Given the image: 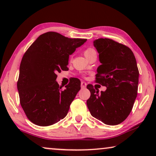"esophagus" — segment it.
<instances>
[{"label": "esophagus", "mask_w": 156, "mask_h": 156, "mask_svg": "<svg viewBox=\"0 0 156 156\" xmlns=\"http://www.w3.org/2000/svg\"><path fill=\"white\" fill-rule=\"evenodd\" d=\"M86 87H87V83L86 82H81V87H82V89H84Z\"/></svg>", "instance_id": "34e87169"}]
</instances>
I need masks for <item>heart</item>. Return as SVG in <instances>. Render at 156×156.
I'll use <instances>...</instances> for the list:
<instances>
[{
  "label": "heart",
  "instance_id": "obj_1",
  "mask_svg": "<svg viewBox=\"0 0 156 156\" xmlns=\"http://www.w3.org/2000/svg\"><path fill=\"white\" fill-rule=\"evenodd\" d=\"M94 53H97V52H96V50H94V49H93V48H89L84 50V55L86 57H88L89 55H92V54H94Z\"/></svg>",
  "mask_w": 156,
  "mask_h": 156
}]
</instances>
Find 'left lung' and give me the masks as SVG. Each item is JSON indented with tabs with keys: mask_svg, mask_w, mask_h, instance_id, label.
<instances>
[{
	"mask_svg": "<svg viewBox=\"0 0 156 156\" xmlns=\"http://www.w3.org/2000/svg\"><path fill=\"white\" fill-rule=\"evenodd\" d=\"M94 46L101 64L95 82L106 90L99 93L93 85H87L91 92L87 107L91 116L105 124H119L131 113L137 97L139 72L135 56L127 46L108 38L95 40Z\"/></svg>",
	"mask_w": 156,
	"mask_h": 156,
	"instance_id": "left-lung-1",
	"label": "left lung"
}]
</instances>
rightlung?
I'll use <instances>...</instances> for the list:
<instances>
[{
    "mask_svg": "<svg viewBox=\"0 0 156 156\" xmlns=\"http://www.w3.org/2000/svg\"><path fill=\"white\" fill-rule=\"evenodd\" d=\"M86 41L48 32L40 35L25 52L17 87L21 106L31 122L48 126L67 116L81 82L73 78L62 89L56 82V73L69 69V55Z\"/></svg>",
    "mask_w": 156,
    "mask_h": 156,
    "instance_id": "obj_1",
    "label": "right lung"
}]
</instances>
